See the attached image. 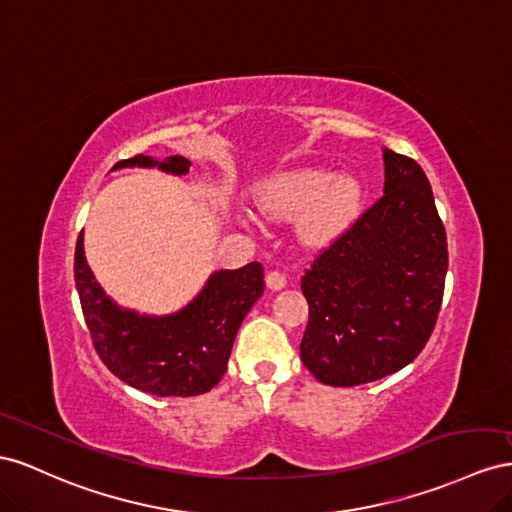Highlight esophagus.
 Returning a JSON list of instances; mask_svg holds the SVG:
<instances>
[{
	"mask_svg": "<svg viewBox=\"0 0 512 512\" xmlns=\"http://www.w3.org/2000/svg\"><path fill=\"white\" fill-rule=\"evenodd\" d=\"M266 285H268L272 291H279V289H283V287L287 285L285 274L276 272V270H270V272L266 274Z\"/></svg>",
	"mask_w": 512,
	"mask_h": 512,
	"instance_id": "1",
	"label": "esophagus"
}]
</instances>
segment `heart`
Here are the masks:
<instances>
[{"mask_svg":"<svg viewBox=\"0 0 512 512\" xmlns=\"http://www.w3.org/2000/svg\"><path fill=\"white\" fill-rule=\"evenodd\" d=\"M259 206L274 218H298L302 236L311 244H326L354 221L362 188L352 175L337 178L328 169H298L281 173L259 188Z\"/></svg>","mask_w":512,"mask_h":512,"instance_id":"b5f03b06","label":"heart"}]
</instances>
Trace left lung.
<instances>
[{
	"label": "left lung",
	"mask_w": 512,
	"mask_h": 512,
	"mask_svg": "<svg viewBox=\"0 0 512 512\" xmlns=\"http://www.w3.org/2000/svg\"><path fill=\"white\" fill-rule=\"evenodd\" d=\"M384 195L302 276L300 358L328 386H360L410 364L444 298L446 229L414 158L384 150Z\"/></svg>",
	"instance_id": "1"
}]
</instances>
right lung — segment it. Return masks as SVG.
I'll return each mask as SVG.
<instances>
[{
  "label": "right lung",
  "mask_w": 512,
  "mask_h": 512,
  "mask_svg": "<svg viewBox=\"0 0 512 512\" xmlns=\"http://www.w3.org/2000/svg\"><path fill=\"white\" fill-rule=\"evenodd\" d=\"M122 167L184 175L191 160L167 156L158 163L137 154L113 165ZM75 283L100 360L128 386L156 397H195L221 382L242 319L266 287L264 268L253 261L240 270L214 272L201 294L178 313L139 315L120 309L96 283L83 253V233L75 248Z\"/></svg>",
  "instance_id": "1"
}]
</instances>
